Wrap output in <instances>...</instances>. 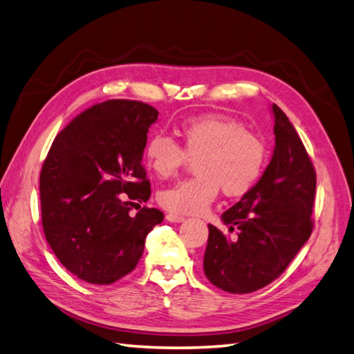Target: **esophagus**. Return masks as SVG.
<instances>
[{"mask_svg":"<svg viewBox=\"0 0 354 354\" xmlns=\"http://www.w3.org/2000/svg\"><path fill=\"white\" fill-rule=\"evenodd\" d=\"M167 219H168L169 223H182V221H185V216L176 215V214H168Z\"/></svg>","mask_w":354,"mask_h":354,"instance_id":"34e87169","label":"esophagus"}]
</instances>
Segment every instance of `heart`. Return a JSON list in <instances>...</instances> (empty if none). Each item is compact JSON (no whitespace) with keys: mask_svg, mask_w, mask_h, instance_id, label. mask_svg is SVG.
Listing matches in <instances>:
<instances>
[{"mask_svg":"<svg viewBox=\"0 0 354 354\" xmlns=\"http://www.w3.org/2000/svg\"><path fill=\"white\" fill-rule=\"evenodd\" d=\"M182 145L156 133L148 139L145 159L160 178L176 176L195 160L197 176L160 191L159 203L176 215L201 214L221 187L227 197H242L262 177L268 151L263 139L242 122L223 115H200L178 125Z\"/></svg>","mask_w":354,"mask_h":354,"instance_id":"heart-1","label":"heart"}]
</instances>
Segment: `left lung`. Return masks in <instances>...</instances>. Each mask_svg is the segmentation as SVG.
Returning a JSON list of instances; mask_svg holds the SVG:
<instances>
[{
  "label": "left lung",
  "instance_id": "1",
  "mask_svg": "<svg viewBox=\"0 0 354 354\" xmlns=\"http://www.w3.org/2000/svg\"><path fill=\"white\" fill-rule=\"evenodd\" d=\"M276 148L262 178L223 214L236 232L229 236L209 224L204 274L230 294H250L281 276L313 230L317 172L300 136L272 106Z\"/></svg>",
  "mask_w": 354,
  "mask_h": 354
}]
</instances>
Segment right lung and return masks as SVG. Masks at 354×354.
I'll return each mask as SVG.
<instances>
[{"mask_svg": "<svg viewBox=\"0 0 354 354\" xmlns=\"http://www.w3.org/2000/svg\"><path fill=\"white\" fill-rule=\"evenodd\" d=\"M157 115L135 100L93 104L69 121L45 157V238L60 263L88 283L111 285L135 270L147 234L163 221L160 210L140 206L151 194L142 154Z\"/></svg>", "mask_w": 354, "mask_h": 354, "instance_id": "add662e5", "label": "right lung"}]
</instances>
